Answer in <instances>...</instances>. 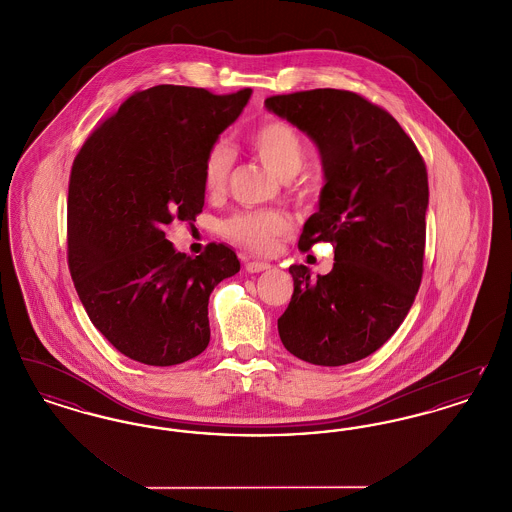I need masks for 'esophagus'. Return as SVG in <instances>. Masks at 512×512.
Returning <instances> with one entry per match:
<instances>
[{"label": "esophagus", "instance_id": "esophagus-1", "mask_svg": "<svg viewBox=\"0 0 512 512\" xmlns=\"http://www.w3.org/2000/svg\"><path fill=\"white\" fill-rule=\"evenodd\" d=\"M270 267L268 263H263V261H249V263H245V270L247 272H251V274H255V272H263V270H267Z\"/></svg>", "mask_w": 512, "mask_h": 512}]
</instances>
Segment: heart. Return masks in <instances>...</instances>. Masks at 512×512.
Segmentation results:
<instances>
[{"label": "heart", "instance_id": "heart-1", "mask_svg": "<svg viewBox=\"0 0 512 512\" xmlns=\"http://www.w3.org/2000/svg\"><path fill=\"white\" fill-rule=\"evenodd\" d=\"M247 146L255 157L282 180H290L303 169L307 144L303 136L284 121H267L247 134ZM234 151L224 140L207 149L201 163V182L207 194H220L230 178ZM290 228V220L280 211H242L224 222V232L236 244L255 253H270L276 240Z\"/></svg>", "mask_w": 512, "mask_h": 512}]
</instances>
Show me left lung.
Instances as JSON below:
<instances>
[{
	"label": "left lung",
	"instance_id": "8db88e82",
	"mask_svg": "<svg viewBox=\"0 0 512 512\" xmlns=\"http://www.w3.org/2000/svg\"><path fill=\"white\" fill-rule=\"evenodd\" d=\"M265 107L305 132L322 161L326 184L299 247L334 245L328 274L290 267L280 340L311 365L361 361L395 334L420 288L426 165L399 122L359 94L318 88L272 96Z\"/></svg>",
	"mask_w": 512,
	"mask_h": 512
}]
</instances>
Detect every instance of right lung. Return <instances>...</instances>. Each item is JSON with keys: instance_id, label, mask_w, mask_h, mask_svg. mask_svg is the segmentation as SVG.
<instances>
[{"instance_id": "right-lung-1", "label": "right lung", "mask_w": 512, "mask_h": 512, "mask_svg": "<svg viewBox=\"0 0 512 512\" xmlns=\"http://www.w3.org/2000/svg\"><path fill=\"white\" fill-rule=\"evenodd\" d=\"M251 98L161 84L126 99L78 151L69 182V268L99 332L132 361L186 363L211 340L209 295L240 270L209 244L188 257L165 238L205 203L201 163Z\"/></svg>"}]
</instances>
